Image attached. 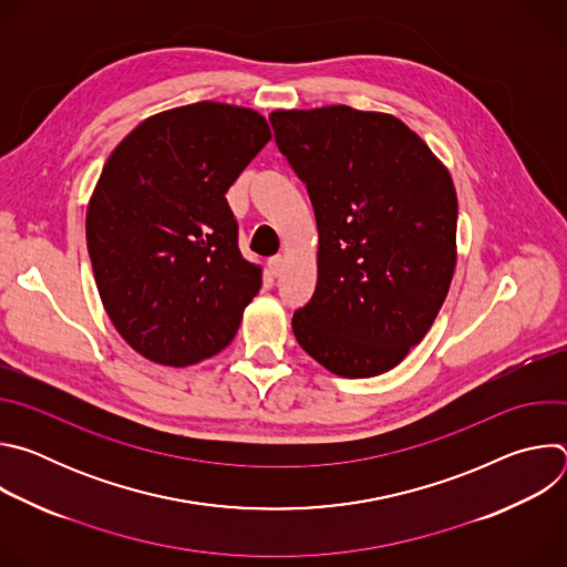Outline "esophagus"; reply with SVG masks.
Wrapping results in <instances>:
<instances>
[{"instance_id":"esophagus-1","label":"esophagus","mask_w":567,"mask_h":567,"mask_svg":"<svg viewBox=\"0 0 567 567\" xmlns=\"http://www.w3.org/2000/svg\"><path fill=\"white\" fill-rule=\"evenodd\" d=\"M282 265H285L282 256H274V258L267 262V269H269V274H271L274 278H278V276L282 274Z\"/></svg>"}]
</instances>
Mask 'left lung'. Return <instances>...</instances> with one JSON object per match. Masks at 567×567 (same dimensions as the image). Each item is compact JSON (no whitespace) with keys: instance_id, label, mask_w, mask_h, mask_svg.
I'll return each mask as SVG.
<instances>
[{"instance_id":"8db88e82","label":"left lung","mask_w":567,"mask_h":567,"mask_svg":"<svg viewBox=\"0 0 567 567\" xmlns=\"http://www.w3.org/2000/svg\"><path fill=\"white\" fill-rule=\"evenodd\" d=\"M269 118L318 228L316 291L293 313V337L339 377L383 374L426 337L449 293L453 179L406 123L383 112L330 105Z\"/></svg>"}]
</instances>
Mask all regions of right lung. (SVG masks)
Returning <instances> with one entry per match:
<instances>
[{
    "mask_svg": "<svg viewBox=\"0 0 567 567\" xmlns=\"http://www.w3.org/2000/svg\"><path fill=\"white\" fill-rule=\"evenodd\" d=\"M249 107L202 101L154 114L110 154L87 208L103 307L141 357L186 368L221 352L258 296L226 190L269 143Z\"/></svg>",
    "mask_w": 567,
    "mask_h": 567,
    "instance_id": "obj_1",
    "label": "right lung"
}]
</instances>
